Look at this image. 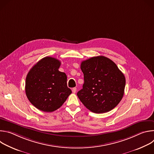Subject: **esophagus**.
<instances>
[{
	"label": "esophagus",
	"mask_w": 154,
	"mask_h": 154,
	"mask_svg": "<svg viewBox=\"0 0 154 154\" xmlns=\"http://www.w3.org/2000/svg\"><path fill=\"white\" fill-rule=\"evenodd\" d=\"M72 91V93H75L76 91H77V88H73Z\"/></svg>",
	"instance_id": "esophagus-1"
}]
</instances>
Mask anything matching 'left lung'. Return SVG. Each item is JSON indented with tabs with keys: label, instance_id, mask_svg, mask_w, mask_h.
I'll return each instance as SVG.
<instances>
[{
	"label": "left lung",
	"instance_id": "1",
	"mask_svg": "<svg viewBox=\"0 0 154 154\" xmlns=\"http://www.w3.org/2000/svg\"><path fill=\"white\" fill-rule=\"evenodd\" d=\"M83 88L77 93L82 103L95 113L112 110L121 100L125 85L124 74L110 59L97 56L83 61Z\"/></svg>",
	"mask_w": 154,
	"mask_h": 154
}]
</instances>
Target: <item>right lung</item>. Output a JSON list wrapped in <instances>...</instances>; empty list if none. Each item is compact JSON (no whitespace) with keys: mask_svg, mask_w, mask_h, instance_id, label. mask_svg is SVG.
<instances>
[{"mask_svg":"<svg viewBox=\"0 0 154 154\" xmlns=\"http://www.w3.org/2000/svg\"><path fill=\"white\" fill-rule=\"evenodd\" d=\"M61 62L46 57L36 63L26 80V94L36 108L45 112L58 109L72 93L67 86V76L58 71Z\"/></svg>","mask_w":154,"mask_h":154,"instance_id":"right-lung-1","label":"right lung"}]
</instances>
